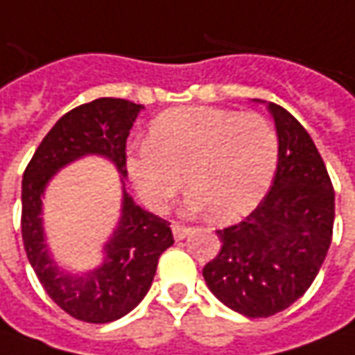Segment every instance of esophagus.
Masks as SVG:
<instances>
[{
    "label": "esophagus",
    "instance_id": "1",
    "mask_svg": "<svg viewBox=\"0 0 355 355\" xmlns=\"http://www.w3.org/2000/svg\"><path fill=\"white\" fill-rule=\"evenodd\" d=\"M171 229H173V234H175L177 240H182V238L188 236V232H190V227H184V225H180V223H173Z\"/></svg>",
    "mask_w": 355,
    "mask_h": 355
}]
</instances>
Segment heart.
<instances>
[{
  "mask_svg": "<svg viewBox=\"0 0 355 355\" xmlns=\"http://www.w3.org/2000/svg\"><path fill=\"white\" fill-rule=\"evenodd\" d=\"M277 163L279 135L263 115L180 107L153 121L148 140L128 152L126 169L153 211H165L186 182L190 211L209 209L211 219L227 223L254 209Z\"/></svg>",
  "mask_w": 355,
  "mask_h": 355,
  "instance_id": "1",
  "label": "heart"
}]
</instances>
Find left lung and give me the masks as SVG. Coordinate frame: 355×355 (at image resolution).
Masks as SVG:
<instances>
[{"mask_svg":"<svg viewBox=\"0 0 355 355\" xmlns=\"http://www.w3.org/2000/svg\"><path fill=\"white\" fill-rule=\"evenodd\" d=\"M279 163L271 188L246 219L217 230L219 254L203 267L213 294L246 317H271L304 296L323 265L334 225V188L298 119L269 103Z\"/></svg>","mask_w":355,"mask_h":355,"instance_id":"obj_1","label":"left lung"}]
</instances>
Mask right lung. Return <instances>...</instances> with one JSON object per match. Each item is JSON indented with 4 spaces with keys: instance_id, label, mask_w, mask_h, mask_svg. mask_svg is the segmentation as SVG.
Here are the masks:
<instances>
[{
    "instance_id": "add662e5",
    "label": "right lung",
    "mask_w": 355,
    "mask_h": 355,
    "mask_svg": "<svg viewBox=\"0 0 355 355\" xmlns=\"http://www.w3.org/2000/svg\"><path fill=\"white\" fill-rule=\"evenodd\" d=\"M144 105L100 98L71 109L38 146L22 175L21 232L26 257L44 290L78 321L109 323L132 311L152 286L161 254L175 244L169 220L136 205L128 194L123 217L105 246V261L84 277L57 269L42 230V194L57 169L86 153L105 155L126 175V138Z\"/></svg>"
}]
</instances>
